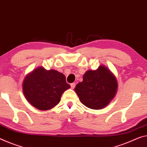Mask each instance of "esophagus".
I'll return each mask as SVG.
<instances>
[{"label": "esophagus", "mask_w": 147, "mask_h": 147, "mask_svg": "<svg viewBox=\"0 0 147 147\" xmlns=\"http://www.w3.org/2000/svg\"><path fill=\"white\" fill-rule=\"evenodd\" d=\"M71 88L72 89H74V88H75V87H76V83H71Z\"/></svg>", "instance_id": "esophagus-1"}]
</instances>
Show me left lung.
Listing matches in <instances>:
<instances>
[{"label":"left lung","mask_w":147,"mask_h":147,"mask_svg":"<svg viewBox=\"0 0 147 147\" xmlns=\"http://www.w3.org/2000/svg\"><path fill=\"white\" fill-rule=\"evenodd\" d=\"M118 87L114 74L107 66L100 65L96 70L85 72L83 81L77 84L74 90L85 107L100 110L107 107L113 100Z\"/></svg>","instance_id":"obj_1"}]
</instances>
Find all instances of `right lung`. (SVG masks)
Listing matches in <instances>:
<instances>
[{"label": "right lung", "instance_id": "obj_1", "mask_svg": "<svg viewBox=\"0 0 147 147\" xmlns=\"http://www.w3.org/2000/svg\"><path fill=\"white\" fill-rule=\"evenodd\" d=\"M70 88L62 73L42 66L29 73L22 83V91L28 102L40 110L53 108L60 102L63 92Z\"/></svg>", "mask_w": 147, "mask_h": 147}]
</instances>
